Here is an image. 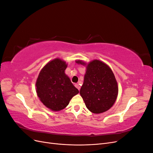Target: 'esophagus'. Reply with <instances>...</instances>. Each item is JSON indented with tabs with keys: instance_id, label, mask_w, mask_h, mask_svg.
Here are the masks:
<instances>
[{
	"instance_id": "esophagus-1",
	"label": "esophagus",
	"mask_w": 153,
	"mask_h": 153,
	"mask_svg": "<svg viewBox=\"0 0 153 153\" xmlns=\"http://www.w3.org/2000/svg\"><path fill=\"white\" fill-rule=\"evenodd\" d=\"M75 86L76 87V89H77L78 91H80V86L79 84H75Z\"/></svg>"
}]
</instances>
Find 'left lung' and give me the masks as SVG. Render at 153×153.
Returning a JSON list of instances; mask_svg holds the SVG:
<instances>
[{
    "label": "left lung",
    "instance_id": "8db88e82",
    "mask_svg": "<svg viewBox=\"0 0 153 153\" xmlns=\"http://www.w3.org/2000/svg\"><path fill=\"white\" fill-rule=\"evenodd\" d=\"M76 62L84 64L80 61ZM80 94L92 113H103L112 107L118 94V86L109 66L98 60L88 64Z\"/></svg>",
    "mask_w": 153,
    "mask_h": 153
}]
</instances>
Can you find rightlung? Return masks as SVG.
I'll list each match as a JSON object with an SVG mask.
<instances>
[{"label": "right lung", "mask_w": 153, "mask_h": 153, "mask_svg": "<svg viewBox=\"0 0 153 153\" xmlns=\"http://www.w3.org/2000/svg\"><path fill=\"white\" fill-rule=\"evenodd\" d=\"M66 68L65 62L55 59L41 69L36 81L37 94L41 102L53 111L66 107L79 92L64 73Z\"/></svg>", "instance_id": "right-lung-1"}]
</instances>
